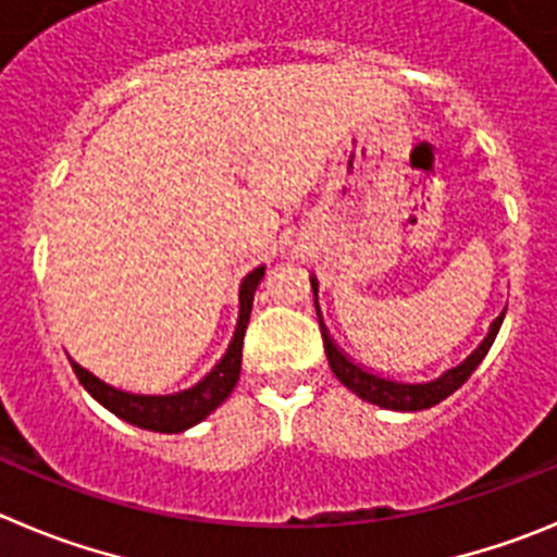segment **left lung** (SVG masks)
Instances as JSON below:
<instances>
[{
	"label": "left lung",
	"instance_id": "left-lung-1",
	"mask_svg": "<svg viewBox=\"0 0 557 557\" xmlns=\"http://www.w3.org/2000/svg\"><path fill=\"white\" fill-rule=\"evenodd\" d=\"M310 283H313V290H315V280H310ZM503 315L506 313L497 315L495 324H492V330H490V335L483 337L481 346H478V349L472 351V355L467 357L461 366L450 368V371H445L440 379H434V382H423V384L393 382V379H382V376H376V373L362 371V368L355 366V362L343 355V351H337V346L332 343V337L326 335L324 324H321V337H324V351H326V360H330L332 373H335V376L341 379V382L346 384L351 393H357L362 401L376 404V407H384V409H396V412H418V409H429V407H434V404L445 401L450 393H456V389H459L461 384L472 376V371L481 366V360L486 357V351L492 349V343H495L497 332H500Z\"/></svg>",
	"mask_w": 557,
	"mask_h": 557
}]
</instances>
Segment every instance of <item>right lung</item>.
<instances>
[{
    "label": "right lung",
    "instance_id": "add662e5",
    "mask_svg": "<svg viewBox=\"0 0 557 557\" xmlns=\"http://www.w3.org/2000/svg\"><path fill=\"white\" fill-rule=\"evenodd\" d=\"M261 277L263 267H258L255 272H249L244 277L242 288H238L242 310H238L236 335H233L225 357L214 366V371L202 376L195 387L184 389V393H173V396H134V393L109 387V384H103L101 379H96L90 371H85V368L71 360L74 373L101 407H107L109 412L117 414L126 423L148 431H159V434H178V431L191 429V425L200 423V420H206L208 414L214 412L231 396L233 387H236L238 373H242L244 330H247L249 313H252V296L258 283H261Z\"/></svg>",
    "mask_w": 557,
    "mask_h": 557
}]
</instances>
